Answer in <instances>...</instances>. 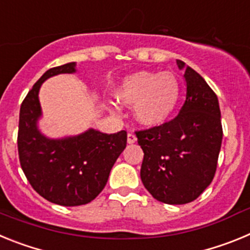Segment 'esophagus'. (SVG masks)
<instances>
[{"label":"esophagus","instance_id":"obj_1","mask_svg":"<svg viewBox=\"0 0 250 250\" xmlns=\"http://www.w3.org/2000/svg\"><path fill=\"white\" fill-rule=\"evenodd\" d=\"M135 141H136L135 134H132V132H129V134H127V144H134Z\"/></svg>","mask_w":250,"mask_h":250}]
</instances>
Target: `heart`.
Segmentation results:
<instances>
[{
    "label": "heart",
    "instance_id": "heart-1",
    "mask_svg": "<svg viewBox=\"0 0 250 250\" xmlns=\"http://www.w3.org/2000/svg\"><path fill=\"white\" fill-rule=\"evenodd\" d=\"M115 95L121 103L134 105L139 124L155 127L167 123L175 111L182 87L171 72L139 71L124 77ZM111 109L115 110L112 105Z\"/></svg>",
    "mask_w": 250,
    "mask_h": 250
}]
</instances>
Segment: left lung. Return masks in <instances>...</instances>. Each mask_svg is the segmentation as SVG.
<instances>
[{
    "label": "left lung",
    "mask_w": 250,
    "mask_h": 250,
    "mask_svg": "<svg viewBox=\"0 0 250 250\" xmlns=\"http://www.w3.org/2000/svg\"><path fill=\"white\" fill-rule=\"evenodd\" d=\"M185 70L187 96L174 120L138 131L144 151L141 182L156 200L187 204L210 185L223 140L219 101L210 86L190 66Z\"/></svg>",
    "instance_id": "8db88e82"
}]
</instances>
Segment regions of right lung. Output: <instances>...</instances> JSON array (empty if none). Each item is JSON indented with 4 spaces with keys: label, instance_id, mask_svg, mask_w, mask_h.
<instances>
[{
    "label": "right lung",
    "instance_id": "obj_1",
    "mask_svg": "<svg viewBox=\"0 0 250 250\" xmlns=\"http://www.w3.org/2000/svg\"><path fill=\"white\" fill-rule=\"evenodd\" d=\"M75 72L76 62L47 70L20 109L17 145L22 170L40 195L63 207L94 200L105 188L111 167L126 147L125 130L105 134L90 127L79 135L63 138H48L40 130L41 85L52 76Z\"/></svg>",
    "mask_w": 250,
    "mask_h": 250
}]
</instances>
